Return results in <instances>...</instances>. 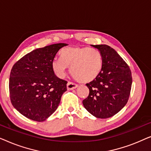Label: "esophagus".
<instances>
[{
    "label": "esophagus",
    "mask_w": 151,
    "mask_h": 151,
    "mask_svg": "<svg viewBox=\"0 0 151 151\" xmlns=\"http://www.w3.org/2000/svg\"><path fill=\"white\" fill-rule=\"evenodd\" d=\"M67 87L68 90H73L77 88L78 85L72 82H68V83L67 84Z\"/></svg>",
    "instance_id": "esophagus-1"
}]
</instances>
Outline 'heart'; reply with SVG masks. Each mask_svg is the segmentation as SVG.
Instances as JSON below:
<instances>
[{
    "mask_svg": "<svg viewBox=\"0 0 151 151\" xmlns=\"http://www.w3.org/2000/svg\"><path fill=\"white\" fill-rule=\"evenodd\" d=\"M61 59L55 58L51 67L55 75L64 78L68 67L76 80L89 83L98 77L103 68L102 53L98 49L88 47H69L60 52Z\"/></svg>",
    "mask_w": 151,
    "mask_h": 151,
    "instance_id": "b5f03b06",
    "label": "heart"
}]
</instances>
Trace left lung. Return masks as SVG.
Segmentation results:
<instances>
[{"instance_id":"1","label":"left lung","mask_w":151,"mask_h":151,"mask_svg":"<svg viewBox=\"0 0 151 151\" xmlns=\"http://www.w3.org/2000/svg\"><path fill=\"white\" fill-rule=\"evenodd\" d=\"M91 46L102 53L103 68L96 80L86 84L89 94L82 103L84 108L97 118H109L127 104L131 89V71L111 47L106 45Z\"/></svg>"}]
</instances>
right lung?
<instances>
[{
  "label": "right lung",
  "instance_id": "right-lung-1",
  "mask_svg": "<svg viewBox=\"0 0 151 151\" xmlns=\"http://www.w3.org/2000/svg\"><path fill=\"white\" fill-rule=\"evenodd\" d=\"M67 45L58 43L36 49L14 64L9 76L10 100L24 117L43 122L57 109L67 82L55 75L51 63Z\"/></svg>",
  "mask_w": 151,
  "mask_h": 151
}]
</instances>
